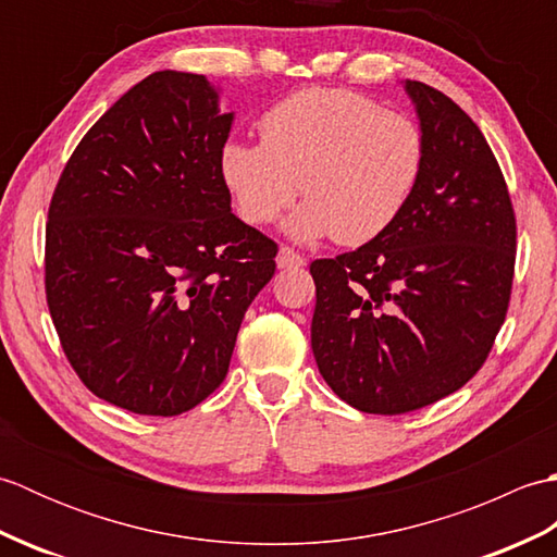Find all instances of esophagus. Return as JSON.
<instances>
[{"instance_id": "34e87169", "label": "esophagus", "mask_w": 557, "mask_h": 557, "mask_svg": "<svg viewBox=\"0 0 557 557\" xmlns=\"http://www.w3.org/2000/svg\"><path fill=\"white\" fill-rule=\"evenodd\" d=\"M306 263V258L301 253L294 251L289 246H280L277 253V268H301Z\"/></svg>"}]
</instances>
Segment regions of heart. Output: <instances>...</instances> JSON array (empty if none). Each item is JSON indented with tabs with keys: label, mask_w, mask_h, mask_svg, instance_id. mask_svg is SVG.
<instances>
[{
	"label": "heart",
	"mask_w": 557,
	"mask_h": 557,
	"mask_svg": "<svg viewBox=\"0 0 557 557\" xmlns=\"http://www.w3.org/2000/svg\"><path fill=\"white\" fill-rule=\"evenodd\" d=\"M260 138H230L218 168L248 224H268L297 196L294 239L359 246L405 212L425 168V134L409 114L345 88H304L260 114Z\"/></svg>",
	"instance_id": "obj_1"
}]
</instances>
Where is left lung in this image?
<instances>
[{
  "label": "left lung",
  "instance_id": "obj_1",
  "mask_svg": "<svg viewBox=\"0 0 557 557\" xmlns=\"http://www.w3.org/2000/svg\"><path fill=\"white\" fill-rule=\"evenodd\" d=\"M405 88L425 168L397 222L357 251L311 263V347L333 393L397 417L453 395L488 359L510 306L517 220L471 116L421 81Z\"/></svg>",
  "mask_w": 557,
  "mask_h": 557
}]
</instances>
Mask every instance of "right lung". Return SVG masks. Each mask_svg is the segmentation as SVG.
Wrapping results in <instances>:
<instances>
[{
    "label": "right lung",
    "mask_w": 557,
    "mask_h": 557,
    "mask_svg": "<svg viewBox=\"0 0 557 557\" xmlns=\"http://www.w3.org/2000/svg\"><path fill=\"white\" fill-rule=\"evenodd\" d=\"M234 114L206 76L156 71L88 128L52 194L45 294L92 395L176 417L215 393L277 244L232 212Z\"/></svg>",
    "instance_id": "1"
}]
</instances>
